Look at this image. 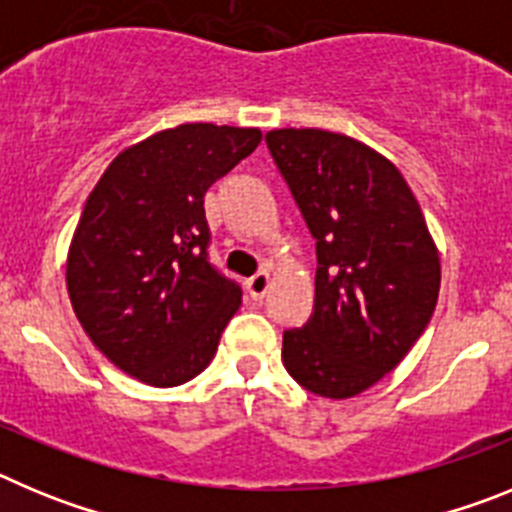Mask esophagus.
Returning <instances> with one entry per match:
<instances>
[{"label": "esophagus", "mask_w": 512, "mask_h": 512, "mask_svg": "<svg viewBox=\"0 0 512 512\" xmlns=\"http://www.w3.org/2000/svg\"><path fill=\"white\" fill-rule=\"evenodd\" d=\"M246 292L251 300H264V295L269 292V274H266V271L253 274V277L246 282Z\"/></svg>", "instance_id": "34e87169"}]
</instances>
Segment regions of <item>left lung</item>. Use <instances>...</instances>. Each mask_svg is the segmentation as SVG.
Returning <instances> with one entry per match:
<instances>
[{
  "mask_svg": "<svg viewBox=\"0 0 512 512\" xmlns=\"http://www.w3.org/2000/svg\"><path fill=\"white\" fill-rule=\"evenodd\" d=\"M315 238V302L284 333L282 361L300 387L330 400L369 390L423 336L441 259L400 169L356 138L320 128L266 133Z\"/></svg>",
  "mask_w": 512,
  "mask_h": 512,
  "instance_id": "8db88e82",
  "label": "left lung"
}]
</instances>
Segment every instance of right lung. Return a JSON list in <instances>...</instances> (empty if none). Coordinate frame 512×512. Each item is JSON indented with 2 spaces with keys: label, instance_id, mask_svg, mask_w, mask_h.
<instances>
[{
  "label": "right lung",
  "instance_id": "add662e5",
  "mask_svg": "<svg viewBox=\"0 0 512 512\" xmlns=\"http://www.w3.org/2000/svg\"><path fill=\"white\" fill-rule=\"evenodd\" d=\"M261 143L259 128L184 122L112 158L66 259L81 328L117 369L176 387L215 359L241 287L207 261L205 192Z\"/></svg>",
  "mask_w": 512,
  "mask_h": 512
}]
</instances>
